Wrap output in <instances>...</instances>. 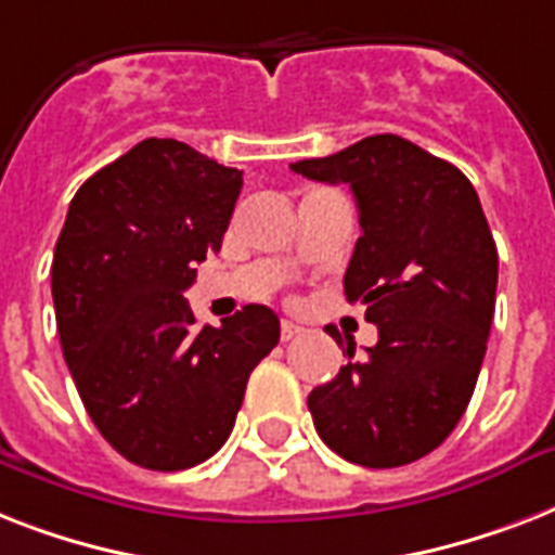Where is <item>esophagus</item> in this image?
<instances>
[{
	"label": "esophagus",
	"mask_w": 555,
	"mask_h": 555,
	"mask_svg": "<svg viewBox=\"0 0 555 555\" xmlns=\"http://www.w3.org/2000/svg\"><path fill=\"white\" fill-rule=\"evenodd\" d=\"M305 334V328L302 325H296V322H282V343H291V339H296V337H302Z\"/></svg>",
	"instance_id": "esophagus-1"
}]
</instances>
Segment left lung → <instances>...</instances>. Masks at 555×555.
Instances as JSON below:
<instances>
[{
	"instance_id": "left-lung-1",
	"label": "left lung",
	"mask_w": 555,
	"mask_h": 555,
	"mask_svg": "<svg viewBox=\"0 0 555 555\" xmlns=\"http://www.w3.org/2000/svg\"><path fill=\"white\" fill-rule=\"evenodd\" d=\"M291 169L354 192L363 235L346 299L365 305L379 337L363 360L348 343V365L308 395L313 426L351 464H412L464 417L487 354L499 250L478 192L461 169L397 134Z\"/></svg>"
}]
</instances>
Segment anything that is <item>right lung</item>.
Instances as JSON below:
<instances>
[{
	"label": "right lung",
	"instance_id": "add662e5",
	"mask_svg": "<svg viewBox=\"0 0 555 555\" xmlns=\"http://www.w3.org/2000/svg\"><path fill=\"white\" fill-rule=\"evenodd\" d=\"M242 172L146 138L72 198L51 264L65 365L100 435L132 464L176 473L224 447L279 317L247 305L195 325L184 291L221 250Z\"/></svg>",
	"mask_w": 555,
	"mask_h": 555
}]
</instances>
